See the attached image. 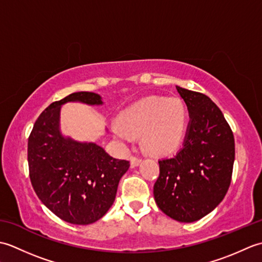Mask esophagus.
I'll return each mask as SVG.
<instances>
[{
    "mask_svg": "<svg viewBox=\"0 0 262 262\" xmlns=\"http://www.w3.org/2000/svg\"><path fill=\"white\" fill-rule=\"evenodd\" d=\"M142 162V159H138V158H135V157H132L130 158V165L132 168H135V166H138L141 164Z\"/></svg>",
    "mask_w": 262,
    "mask_h": 262,
    "instance_id": "obj_1",
    "label": "esophagus"
}]
</instances>
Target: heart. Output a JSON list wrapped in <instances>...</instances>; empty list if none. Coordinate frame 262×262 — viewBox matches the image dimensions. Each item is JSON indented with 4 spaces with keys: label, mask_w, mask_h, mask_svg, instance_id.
I'll return each mask as SVG.
<instances>
[{
    "label": "heart",
    "mask_w": 262,
    "mask_h": 262,
    "mask_svg": "<svg viewBox=\"0 0 262 262\" xmlns=\"http://www.w3.org/2000/svg\"><path fill=\"white\" fill-rule=\"evenodd\" d=\"M186 125L187 109L180 98L147 97L122 111L111 133L126 144L141 136L144 149L161 157L179 147Z\"/></svg>",
    "instance_id": "obj_1"
}]
</instances>
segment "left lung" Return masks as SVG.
Instances as JSON below:
<instances>
[{
  "instance_id": "8db88e82",
  "label": "left lung",
  "mask_w": 262,
  "mask_h": 262,
  "mask_svg": "<svg viewBox=\"0 0 262 262\" xmlns=\"http://www.w3.org/2000/svg\"><path fill=\"white\" fill-rule=\"evenodd\" d=\"M176 88L190 120L182 148L173 158L159 161L160 176L153 193L165 215L192 223L214 210L229 190L234 136L224 115L207 96Z\"/></svg>"
}]
</instances>
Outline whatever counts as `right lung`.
Returning <instances> with one entry per match:
<instances>
[{"label": "right lung", "instance_id": "add662e5", "mask_svg": "<svg viewBox=\"0 0 262 262\" xmlns=\"http://www.w3.org/2000/svg\"><path fill=\"white\" fill-rule=\"evenodd\" d=\"M68 102L103 104L99 94L84 91L49 104L28 140L29 174L38 198L49 210L68 223L88 225L113 206L129 162L110 157L96 143L63 135L60 109Z\"/></svg>", "mask_w": 262, "mask_h": 262}]
</instances>
